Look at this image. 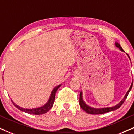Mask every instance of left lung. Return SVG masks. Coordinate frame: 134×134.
<instances>
[{
    "mask_svg": "<svg viewBox=\"0 0 134 134\" xmlns=\"http://www.w3.org/2000/svg\"><path fill=\"white\" fill-rule=\"evenodd\" d=\"M115 44H116V46L117 47H118L120 50L122 51H124L122 49V48L121 45H120L119 43H115ZM127 55H128L129 58V59L130 60V57L129 56L128 54H127ZM132 85H133V83H132L131 86L130 87L129 89V90L127 92L126 95H125L124 97L122 100L121 102L119 103V104L116 105V106H113V107L103 108H91V107H90V106H88V105L86 104V103L84 102L83 100L82 91H81L80 93V97H79L80 106V107L82 108L86 113H88V114H104V113H106L108 112H111V111H115V110L118 109V108H119L122 106V105L124 102L125 99H126L129 93V91H130V90H131L132 87Z\"/></svg>",
    "mask_w": 134,
    "mask_h": 134,
    "instance_id": "1",
    "label": "left lung"
}]
</instances>
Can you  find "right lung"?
I'll return each instance as SVG.
<instances>
[{"label":"right lung","mask_w":134,"mask_h":134,"mask_svg":"<svg viewBox=\"0 0 134 134\" xmlns=\"http://www.w3.org/2000/svg\"><path fill=\"white\" fill-rule=\"evenodd\" d=\"M60 86H61V85H57V87H55L52 90L51 94L49 99L48 101H47L46 104H45L44 106H41V107L33 108V109H25V108L20 107L19 106L16 105L15 103L13 102L12 100V102L13 104L14 105L15 107L18 108V109L20 110V111H23V112L28 113V114H35V115H40V114H44V113H46L47 111H49L51 108L52 107V106H53L54 102V100H55V93H56V91L57 90V89H58Z\"/></svg>","instance_id":"right-lung-1"}]
</instances>
